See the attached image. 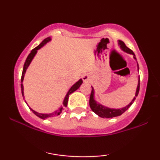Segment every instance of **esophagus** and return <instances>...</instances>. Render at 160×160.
<instances>
[{
  "label": "esophagus",
  "mask_w": 160,
  "mask_h": 160,
  "mask_svg": "<svg viewBox=\"0 0 160 160\" xmlns=\"http://www.w3.org/2000/svg\"><path fill=\"white\" fill-rule=\"evenodd\" d=\"M82 79L84 82H86V81H88V80L89 79V76L88 74H83L82 76Z\"/></svg>",
  "instance_id": "1"
}]
</instances>
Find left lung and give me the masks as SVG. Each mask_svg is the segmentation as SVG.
Wrapping results in <instances>:
<instances>
[{"label": "left lung", "instance_id": "1", "mask_svg": "<svg viewBox=\"0 0 160 160\" xmlns=\"http://www.w3.org/2000/svg\"><path fill=\"white\" fill-rule=\"evenodd\" d=\"M118 43L119 45H120V48L122 49V50H123L124 52L127 53H129V54H132L134 56V58L136 59L133 51L132 50V49H130L129 48H128V47L126 46V44L124 43L123 41H122V40H119ZM137 65H138V70H139L138 64H137ZM139 89H140V78H139L138 82V86H137L136 92H135V96L134 97L132 101L130 102L129 104H128V105L126 106V107L120 108V109H113V108H107L105 107V106L102 105V104L98 103V102L95 100L94 89H93V87L92 86V92H91L90 98H89V106H90L92 111L94 112V113H96V114L99 116L100 117H102V118H112V117H118V116H120L121 114H122V113H123L126 111H127L128 108H129L130 106L133 104L134 101H135V97H137L138 95Z\"/></svg>", "mask_w": 160, "mask_h": 160}]
</instances>
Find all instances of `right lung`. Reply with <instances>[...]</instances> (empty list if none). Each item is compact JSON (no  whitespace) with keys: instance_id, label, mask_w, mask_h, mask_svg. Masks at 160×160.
Returning a JSON list of instances; mask_svg holds the SVG:
<instances>
[{"instance_id":"obj_1","label":"right lung","mask_w":160,"mask_h":160,"mask_svg":"<svg viewBox=\"0 0 160 160\" xmlns=\"http://www.w3.org/2000/svg\"><path fill=\"white\" fill-rule=\"evenodd\" d=\"M50 40H51L50 38H46V39L43 40V41H42L41 43H40V45H38V47H35L34 49H33L31 51L30 54L28 56L26 60H25V64H24L22 74V78H21V89H22V96H24V88H23L22 82H23V80H24V76H25V72H26V70L28 68V67L29 65H30V63L32 62V59L34 58V57L36 55V53H37V52H38V49L41 48L42 47H43V46H44L46 43H48V42L50 41ZM82 83V79H80V80H78V81L76 83H74V85H73L71 88H70L67 94H66V95H65V99H64V101H63V103H62V104H63L64 107H66V106H67L68 101V98H69V95L71 94L72 92H74L76 91L78 89H79V87L81 86ZM30 109L32 110V111L33 112V113H34L36 116H38V117L43 119V120H45V119H47V118H51V117H57V116L59 115L60 113H62L63 108H62V107L59 108H58V111L52 112V113H38V112L34 111V110L32 109V108H30Z\"/></svg>"}]
</instances>
